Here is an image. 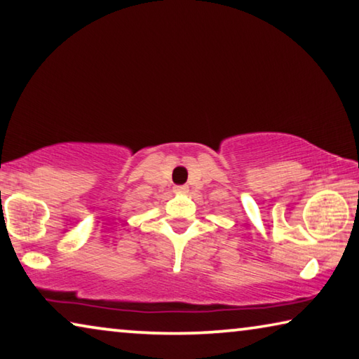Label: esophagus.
Segmentation results:
<instances>
[{"instance_id":"1","label":"esophagus","mask_w":359,"mask_h":359,"mask_svg":"<svg viewBox=\"0 0 359 359\" xmlns=\"http://www.w3.org/2000/svg\"><path fill=\"white\" fill-rule=\"evenodd\" d=\"M187 191H189V187H187L186 184H181V186H175V192H176V194H186Z\"/></svg>"}]
</instances>
